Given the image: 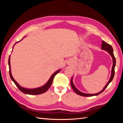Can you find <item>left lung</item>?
<instances>
[{"label":"left lung","instance_id":"1","mask_svg":"<svg viewBox=\"0 0 123 123\" xmlns=\"http://www.w3.org/2000/svg\"><path fill=\"white\" fill-rule=\"evenodd\" d=\"M102 49L105 50L106 51H107L108 53L111 56V57L112 58V60H113V66H112V70H111V76L110 79L108 81V82L107 83V84L106 85V86L105 87H104V88L103 89V90L100 91L99 92L95 94H88V93H83L80 91L78 89L75 87V86L73 84V77H72L71 80V87L73 89V90H74V91L75 92L76 94H77L78 95H80V96H95V95H98L99 94L102 93L104 90H105V89L108 86L109 84V83L111 82V81L112 80L114 76V68H115V64H116V60H115V58L114 56V54H113V48L111 45H110L109 44L106 43V42H104V40H103L102 42Z\"/></svg>","mask_w":123,"mask_h":123}]
</instances>
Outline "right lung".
<instances>
[{
    "mask_svg": "<svg viewBox=\"0 0 123 123\" xmlns=\"http://www.w3.org/2000/svg\"><path fill=\"white\" fill-rule=\"evenodd\" d=\"M21 40L19 41V42H20ZM18 42H16L15 43L14 45L16 43H17ZM8 64H9V74H10V76L11 80H12L13 81V82L14 83V84L16 85V86L17 87L18 89H19V90L20 91H21L22 92L24 93H25V94H30V95H38V94H40L43 93H44V92H46L48 90V89H49V88L50 87L52 83V81H53V79H54V77H55V76L56 75V74L61 71V70H58L57 71H56L55 72H54L52 74V76L50 77V79L48 81V82L45 85H43V86L37 88H34V89H27V88H25L21 87L16 82V81L14 79V78L13 77V76L12 75V74H11V71L10 56L9 58Z\"/></svg>",
    "mask_w": 123,
    "mask_h": 123,
    "instance_id": "right-lung-1",
    "label": "right lung"
}]
</instances>
